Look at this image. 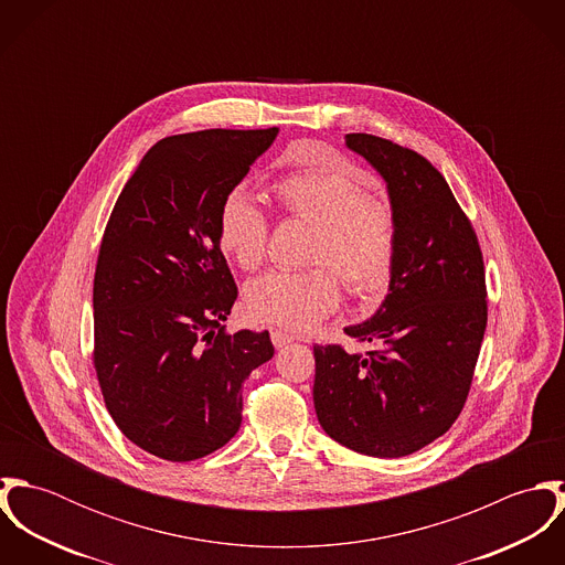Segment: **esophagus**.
I'll return each instance as SVG.
<instances>
[{"instance_id":"esophagus-1","label":"esophagus","mask_w":565,"mask_h":565,"mask_svg":"<svg viewBox=\"0 0 565 565\" xmlns=\"http://www.w3.org/2000/svg\"><path fill=\"white\" fill-rule=\"evenodd\" d=\"M296 341V337L294 334H289V332H285V330H271V343L276 345V348H285V345H289V343H294Z\"/></svg>"}]
</instances>
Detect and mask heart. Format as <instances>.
Segmentation results:
<instances>
[{"instance_id":"b5f03b06","label":"heart","mask_w":565,"mask_h":565,"mask_svg":"<svg viewBox=\"0 0 565 565\" xmlns=\"http://www.w3.org/2000/svg\"><path fill=\"white\" fill-rule=\"evenodd\" d=\"M280 211L316 226L302 271L274 269L245 289L252 320L285 330H307L339 300L340 276L352 296H374L392 278L398 222L394 209L370 193L339 167H313L287 173L271 184ZM220 243L243 269H256L267 256L269 220L243 189L226 195L220 211Z\"/></svg>"}]
</instances>
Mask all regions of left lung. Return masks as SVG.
I'll return each instance as SVG.
<instances>
[{
	"label": "left lung",
	"mask_w": 565,
	"mask_h": 565,
	"mask_svg": "<svg viewBox=\"0 0 565 565\" xmlns=\"http://www.w3.org/2000/svg\"><path fill=\"white\" fill-rule=\"evenodd\" d=\"M387 182L398 222L390 294L345 334L374 350L316 345L313 403L326 435L381 459L441 437L472 385L487 326L483 252L446 178L422 154L374 135H345Z\"/></svg>",
	"instance_id": "obj_1"
}]
</instances>
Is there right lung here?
Returning a JSON list of instances; mask_svg holds the SVG:
<instances>
[{
	"label": "right lung",
	"instance_id": "1",
	"mask_svg": "<svg viewBox=\"0 0 565 565\" xmlns=\"http://www.w3.org/2000/svg\"><path fill=\"white\" fill-rule=\"evenodd\" d=\"M267 130H202L159 141L119 193L95 280L93 365L119 430L164 461H195L242 426L243 381L274 356L269 332H226L237 285L220 211Z\"/></svg>",
	"mask_w": 565,
	"mask_h": 565
}]
</instances>
